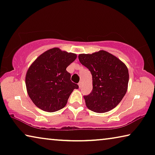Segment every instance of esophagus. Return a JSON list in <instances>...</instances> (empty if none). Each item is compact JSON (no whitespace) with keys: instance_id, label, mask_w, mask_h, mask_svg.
Returning <instances> with one entry per match:
<instances>
[{"instance_id":"esophagus-1","label":"esophagus","mask_w":155,"mask_h":155,"mask_svg":"<svg viewBox=\"0 0 155 155\" xmlns=\"http://www.w3.org/2000/svg\"><path fill=\"white\" fill-rule=\"evenodd\" d=\"M82 84V82H80L79 83H78V85H79V87H80V88H81Z\"/></svg>"}]
</instances>
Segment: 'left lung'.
Segmentation results:
<instances>
[{
    "label": "left lung",
    "mask_w": 155,
    "mask_h": 155,
    "mask_svg": "<svg viewBox=\"0 0 155 155\" xmlns=\"http://www.w3.org/2000/svg\"><path fill=\"white\" fill-rule=\"evenodd\" d=\"M78 59L92 75V91L84 96L87 107L100 113L115 107L127 91L129 75L126 65L104 50L82 54Z\"/></svg>",
    "instance_id": "8db88e82"
}]
</instances>
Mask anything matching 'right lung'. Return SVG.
<instances>
[{
    "label": "right lung",
    "instance_id": "obj_1",
    "mask_svg": "<svg viewBox=\"0 0 155 155\" xmlns=\"http://www.w3.org/2000/svg\"><path fill=\"white\" fill-rule=\"evenodd\" d=\"M77 55L52 48L45 51L31 65L26 75L27 92L42 110L52 113L62 109L74 89L79 86L71 80L66 68Z\"/></svg>",
    "mask_w": 155,
    "mask_h": 155
}]
</instances>
